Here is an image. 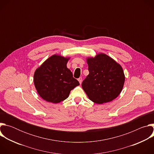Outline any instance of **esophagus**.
<instances>
[{
	"label": "esophagus",
	"mask_w": 154,
	"mask_h": 154,
	"mask_svg": "<svg viewBox=\"0 0 154 154\" xmlns=\"http://www.w3.org/2000/svg\"><path fill=\"white\" fill-rule=\"evenodd\" d=\"M78 81L79 82L80 84H81V83H82V77L79 78V79H78Z\"/></svg>",
	"instance_id": "obj_1"
}]
</instances>
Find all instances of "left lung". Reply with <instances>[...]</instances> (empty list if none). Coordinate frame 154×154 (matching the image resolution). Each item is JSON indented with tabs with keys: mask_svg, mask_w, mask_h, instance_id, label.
<instances>
[{
	"mask_svg": "<svg viewBox=\"0 0 154 154\" xmlns=\"http://www.w3.org/2000/svg\"><path fill=\"white\" fill-rule=\"evenodd\" d=\"M89 74L83 81L82 88L94 103L111 102L121 93L125 82L121 66L105 54L87 58Z\"/></svg>",
	"mask_w": 154,
	"mask_h": 154,
	"instance_id": "left-lung-1",
	"label": "left lung"
}]
</instances>
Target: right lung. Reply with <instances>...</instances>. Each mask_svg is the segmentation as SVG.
<instances>
[{
    "mask_svg": "<svg viewBox=\"0 0 154 154\" xmlns=\"http://www.w3.org/2000/svg\"><path fill=\"white\" fill-rule=\"evenodd\" d=\"M69 58L54 55L36 69L33 82L38 93L47 102L57 103L67 99L79 82L67 68Z\"/></svg>",
    "mask_w": 154,
    "mask_h": 154,
    "instance_id": "1",
    "label": "right lung"
}]
</instances>
